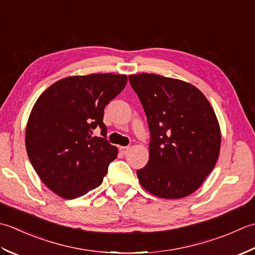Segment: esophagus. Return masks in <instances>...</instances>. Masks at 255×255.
<instances>
[{
  "instance_id": "obj_1",
  "label": "esophagus",
  "mask_w": 255,
  "mask_h": 255,
  "mask_svg": "<svg viewBox=\"0 0 255 255\" xmlns=\"http://www.w3.org/2000/svg\"><path fill=\"white\" fill-rule=\"evenodd\" d=\"M119 149H120V152L122 154H127L129 150V147L128 146H120V148H119Z\"/></svg>"
}]
</instances>
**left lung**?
I'll return each mask as SVG.
<instances>
[{
	"label": "left lung",
	"instance_id": "obj_1",
	"mask_svg": "<svg viewBox=\"0 0 255 255\" xmlns=\"http://www.w3.org/2000/svg\"><path fill=\"white\" fill-rule=\"evenodd\" d=\"M146 114L149 159L136 170L145 189L160 198L193 194L215 168L219 123L209 101L185 81L153 74L128 76Z\"/></svg>",
	"mask_w": 255,
	"mask_h": 255
}]
</instances>
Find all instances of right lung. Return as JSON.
<instances>
[{
	"instance_id": "1",
	"label": "right lung",
	"mask_w": 255,
	"mask_h": 255,
	"mask_svg": "<svg viewBox=\"0 0 255 255\" xmlns=\"http://www.w3.org/2000/svg\"><path fill=\"white\" fill-rule=\"evenodd\" d=\"M127 81V75L68 77L36 101L26 127V150L39 178L62 198L75 199L100 186L117 158L103 113ZM98 127L102 138L92 136Z\"/></svg>"
}]
</instances>
